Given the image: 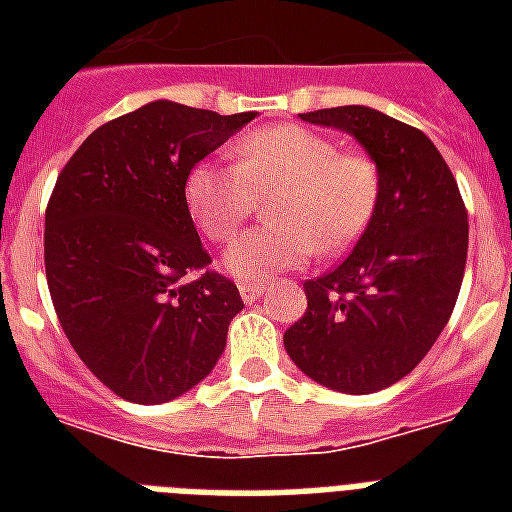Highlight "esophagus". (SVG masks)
Wrapping results in <instances>:
<instances>
[{"label": "esophagus", "mask_w": 512, "mask_h": 512, "mask_svg": "<svg viewBox=\"0 0 512 512\" xmlns=\"http://www.w3.org/2000/svg\"><path fill=\"white\" fill-rule=\"evenodd\" d=\"M263 289V284H247V281H244V284H239V295L244 303H255L257 297L263 295Z\"/></svg>", "instance_id": "obj_1"}]
</instances>
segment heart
<instances>
[{
  "instance_id": "obj_1",
  "label": "heart",
  "mask_w": 512,
  "mask_h": 512,
  "mask_svg": "<svg viewBox=\"0 0 512 512\" xmlns=\"http://www.w3.org/2000/svg\"><path fill=\"white\" fill-rule=\"evenodd\" d=\"M233 167L199 162L185 177V204L209 241H228L271 199V223L252 228L225 249V271L249 284L300 268L319 249L340 255L377 215L380 164L340 151L324 132L300 124L257 127L233 143Z\"/></svg>"
}]
</instances>
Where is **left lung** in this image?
Returning <instances> with one entry per match:
<instances>
[{
	"label": "left lung",
	"instance_id": "obj_1",
	"mask_svg": "<svg viewBox=\"0 0 512 512\" xmlns=\"http://www.w3.org/2000/svg\"><path fill=\"white\" fill-rule=\"evenodd\" d=\"M300 119L350 132L380 164L377 215L345 260L303 284L308 308L284 332L289 358L340 393H374L428 356L460 295L468 209L449 164L420 130L366 106Z\"/></svg>",
	"mask_w": 512,
	"mask_h": 512
}]
</instances>
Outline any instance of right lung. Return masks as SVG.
I'll list each match as a JSON object with an SVG mask.
<instances>
[{
    "mask_svg": "<svg viewBox=\"0 0 512 512\" xmlns=\"http://www.w3.org/2000/svg\"><path fill=\"white\" fill-rule=\"evenodd\" d=\"M255 111L156 100L92 132L44 215V271L71 348L116 396L164 404L212 372L244 308L185 204V177Z\"/></svg>",
    "mask_w": 512,
    "mask_h": 512,
    "instance_id": "right-lung-1",
    "label": "right lung"
}]
</instances>
